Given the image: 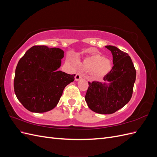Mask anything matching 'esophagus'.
Segmentation results:
<instances>
[{
    "mask_svg": "<svg viewBox=\"0 0 157 157\" xmlns=\"http://www.w3.org/2000/svg\"><path fill=\"white\" fill-rule=\"evenodd\" d=\"M82 77H83V74L82 73H80V72L77 73L75 76V80L76 81H78V80L81 79Z\"/></svg>",
    "mask_w": 157,
    "mask_h": 157,
    "instance_id": "esophagus-1",
    "label": "esophagus"
}]
</instances>
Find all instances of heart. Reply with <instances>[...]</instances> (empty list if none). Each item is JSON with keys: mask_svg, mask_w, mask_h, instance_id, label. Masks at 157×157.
Here are the masks:
<instances>
[{"mask_svg": "<svg viewBox=\"0 0 157 157\" xmlns=\"http://www.w3.org/2000/svg\"><path fill=\"white\" fill-rule=\"evenodd\" d=\"M82 65L85 69L94 70V73L98 76L107 74L111 69L110 61L99 54H94L85 58Z\"/></svg>", "mask_w": 157, "mask_h": 157, "instance_id": "obj_1", "label": "heart"}]
</instances>
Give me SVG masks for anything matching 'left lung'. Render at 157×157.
<instances>
[{"mask_svg": "<svg viewBox=\"0 0 157 157\" xmlns=\"http://www.w3.org/2000/svg\"><path fill=\"white\" fill-rule=\"evenodd\" d=\"M113 55V67L103 80L88 82L85 96L88 107L99 114H112L129 102L136 81V71L130 57L113 46H106Z\"/></svg>", "mask_w": 157, "mask_h": 157, "instance_id": "left-lung-1", "label": "left lung"}]
</instances>
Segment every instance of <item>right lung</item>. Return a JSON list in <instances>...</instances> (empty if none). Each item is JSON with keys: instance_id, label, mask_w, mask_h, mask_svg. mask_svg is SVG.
<instances>
[{"instance_id": "obj_1", "label": "right lung", "mask_w": 157, "mask_h": 157, "mask_svg": "<svg viewBox=\"0 0 157 157\" xmlns=\"http://www.w3.org/2000/svg\"><path fill=\"white\" fill-rule=\"evenodd\" d=\"M64 52L58 48L34 46L19 61L13 80L18 100L28 111L44 113L53 109L65 87L75 80L58 69Z\"/></svg>"}]
</instances>
